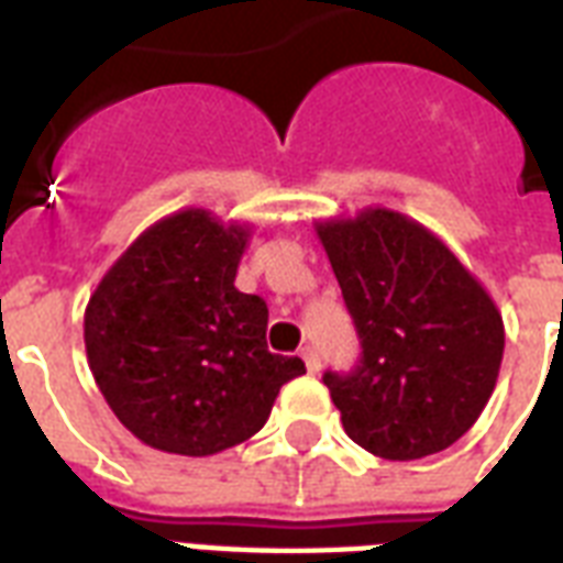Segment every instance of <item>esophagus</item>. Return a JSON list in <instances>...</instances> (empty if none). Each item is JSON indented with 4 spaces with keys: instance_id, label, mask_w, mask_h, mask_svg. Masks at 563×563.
Instances as JSON below:
<instances>
[{
    "instance_id": "1",
    "label": "esophagus",
    "mask_w": 563,
    "mask_h": 563,
    "mask_svg": "<svg viewBox=\"0 0 563 563\" xmlns=\"http://www.w3.org/2000/svg\"><path fill=\"white\" fill-rule=\"evenodd\" d=\"M300 356H303V362H307V371L309 374H318V371H321V356H318V351L316 347H303V351H300Z\"/></svg>"
}]
</instances>
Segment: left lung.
Returning a JSON list of instances; mask_svg holds the SVG:
<instances>
[{
  "instance_id": "1",
  "label": "left lung",
  "mask_w": 563,
  "mask_h": 563,
  "mask_svg": "<svg viewBox=\"0 0 563 563\" xmlns=\"http://www.w3.org/2000/svg\"><path fill=\"white\" fill-rule=\"evenodd\" d=\"M360 335V365L327 371L344 432L388 462L455 444L494 394L503 316L450 247L402 212L371 207L316 224Z\"/></svg>"
}]
</instances>
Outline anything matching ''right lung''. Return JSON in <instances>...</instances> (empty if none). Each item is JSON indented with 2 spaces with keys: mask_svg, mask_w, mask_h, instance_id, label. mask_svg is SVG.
<instances>
[{
  "mask_svg": "<svg viewBox=\"0 0 563 563\" xmlns=\"http://www.w3.org/2000/svg\"><path fill=\"white\" fill-rule=\"evenodd\" d=\"M251 230L180 210L145 230L84 312L99 391L143 444L212 455L256 435L298 356L268 351V307L233 286Z\"/></svg>",
  "mask_w": 563,
  "mask_h": 563,
  "instance_id": "obj_1",
  "label": "right lung"
}]
</instances>
